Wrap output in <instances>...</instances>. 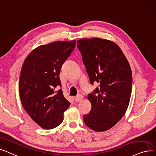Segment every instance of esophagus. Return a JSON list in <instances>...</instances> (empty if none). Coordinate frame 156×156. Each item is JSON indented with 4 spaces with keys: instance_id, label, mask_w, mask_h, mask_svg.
<instances>
[{
    "instance_id": "obj_1",
    "label": "esophagus",
    "mask_w": 156,
    "mask_h": 156,
    "mask_svg": "<svg viewBox=\"0 0 156 156\" xmlns=\"http://www.w3.org/2000/svg\"><path fill=\"white\" fill-rule=\"evenodd\" d=\"M83 98V95L80 94H77V95L76 96L75 98H74V100H75L76 102H79V101L82 100Z\"/></svg>"
}]
</instances>
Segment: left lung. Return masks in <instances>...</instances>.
Listing matches in <instances>:
<instances>
[{"label":"left lung","mask_w":156,"mask_h":156,"mask_svg":"<svg viewBox=\"0 0 156 156\" xmlns=\"http://www.w3.org/2000/svg\"><path fill=\"white\" fill-rule=\"evenodd\" d=\"M77 44L91 84H100L87 95L91 109L83 115V120L90 129L105 131L121 120L128 107L132 90L130 65L112 41L83 39Z\"/></svg>","instance_id":"1"}]
</instances>
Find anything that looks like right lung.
<instances>
[{"label":"right lung","instance_id":"obj_1","mask_svg":"<svg viewBox=\"0 0 156 156\" xmlns=\"http://www.w3.org/2000/svg\"><path fill=\"white\" fill-rule=\"evenodd\" d=\"M76 41H57L34 49L22 66L19 92L21 104L40 126L53 129L63 121L70 103L63 94L60 77L64 62L75 48Z\"/></svg>","mask_w":156,"mask_h":156}]
</instances>
